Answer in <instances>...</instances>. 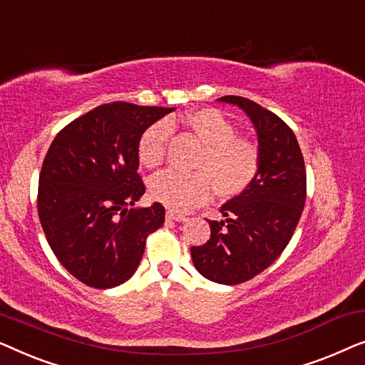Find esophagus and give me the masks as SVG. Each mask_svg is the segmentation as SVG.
Masks as SVG:
<instances>
[{"label": "esophagus", "instance_id": "1", "mask_svg": "<svg viewBox=\"0 0 365 365\" xmlns=\"http://www.w3.org/2000/svg\"><path fill=\"white\" fill-rule=\"evenodd\" d=\"M166 219H169V221H176V222L187 221L186 216H182V214H178V212H174V211H168L166 212Z\"/></svg>", "mask_w": 365, "mask_h": 365}]
</instances>
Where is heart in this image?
Segmentation results:
<instances>
[{
  "label": "heart",
  "instance_id": "obj_1",
  "mask_svg": "<svg viewBox=\"0 0 365 365\" xmlns=\"http://www.w3.org/2000/svg\"><path fill=\"white\" fill-rule=\"evenodd\" d=\"M187 128L201 139L204 153L196 169L184 174L163 171L151 179V194L174 212H189L211 196L212 186L219 196H236L254 181L259 171V149L251 141L236 136V128L214 108L196 109L184 118ZM171 124L158 121L141 134L138 156L144 166L156 168L166 156Z\"/></svg>",
  "mask_w": 365,
  "mask_h": 365
}]
</instances>
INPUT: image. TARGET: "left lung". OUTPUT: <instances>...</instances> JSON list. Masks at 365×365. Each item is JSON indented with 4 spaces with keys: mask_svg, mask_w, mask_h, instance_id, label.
I'll use <instances>...</instances> for the list:
<instances>
[{
    "mask_svg": "<svg viewBox=\"0 0 365 365\" xmlns=\"http://www.w3.org/2000/svg\"><path fill=\"white\" fill-rule=\"evenodd\" d=\"M217 101L241 108L259 143V171L211 221V237L191 247L194 267L217 284L246 282L267 269L291 241L306 202V166L292 129L276 114L241 96Z\"/></svg>",
    "mask_w": 365,
    "mask_h": 365,
    "instance_id": "obj_1",
    "label": "left lung"
}]
</instances>
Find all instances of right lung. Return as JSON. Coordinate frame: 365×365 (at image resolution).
Here are the masks:
<instances>
[{
    "label": "right lung",
    "mask_w": 365,
    "mask_h": 365,
    "mask_svg": "<svg viewBox=\"0 0 365 365\" xmlns=\"http://www.w3.org/2000/svg\"><path fill=\"white\" fill-rule=\"evenodd\" d=\"M176 108L111 103L69 123L43 161L38 214L58 261L83 284L111 289L141 262L148 234L164 224L163 204L134 207L146 191L138 144Z\"/></svg>",
    "instance_id": "add662e5"
}]
</instances>
